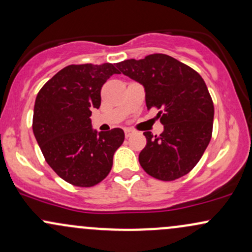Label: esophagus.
<instances>
[{"label": "esophagus", "instance_id": "1", "mask_svg": "<svg viewBox=\"0 0 252 252\" xmlns=\"http://www.w3.org/2000/svg\"><path fill=\"white\" fill-rule=\"evenodd\" d=\"M124 134H126V137H129V136H131L134 134V130L130 129V128H126L124 129Z\"/></svg>", "mask_w": 252, "mask_h": 252}]
</instances>
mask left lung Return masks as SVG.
<instances>
[{
  "label": "left lung",
  "instance_id": "obj_1",
  "mask_svg": "<svg viewBox=\"0 0 252 252\" xmlns=\"http://www.w3.org/2000/svg\"><path fill=\"white\" fill-rule=\"evenodd\" d=\"M120 73L141 83L147 109L158 110L160 136L143 132L147 144L138 156L144 172L162 181L189 174L209 146L215 106L200 74L186 63L162 53L117 63Z\"/></svg>",
  "mask_w": 252,
  "mask_h": 252
}]
</instances>
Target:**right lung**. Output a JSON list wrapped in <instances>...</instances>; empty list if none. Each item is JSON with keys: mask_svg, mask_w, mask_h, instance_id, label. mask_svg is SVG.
<instances>
[{"mask_svg": "<svg viewBox=\"0 0 252 252\" xmlns=\"http://www.w3.org/2000/svg\"><path fill=\"white\" fill-rule=\"evenodd\" d=\"M115 63L68 65L48 80L37 94L33 132L46 162L63 180L92 187L108 176L124 131L92 130L91 110L100 106V90Z\"/></svg>", "mask_w": 252, "mask_h": 252, "instance_id": "1", "label": "right lung"}]
</instances>
